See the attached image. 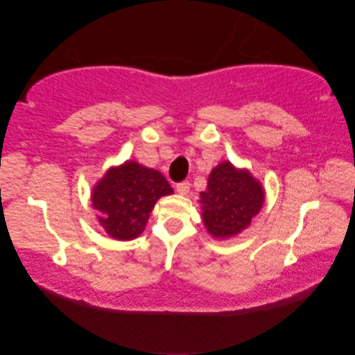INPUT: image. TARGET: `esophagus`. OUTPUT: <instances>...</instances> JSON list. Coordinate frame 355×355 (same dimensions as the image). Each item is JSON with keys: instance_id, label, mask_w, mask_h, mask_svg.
<instances>
[{"instance_id": "1", "label": "esophagus", "mask_w": 355, "mask_h": 355, "mask_svg": "<svg viewBox=\"0 0 355 355\" xmlns=\"http://www.w3.org/2000/svg\"><path fill=\"white\" fill-rule=\"evenodd\" d=\"M189 187H191V184L187 183V182H182V183H178L177 184V192L180 193V195H187V192H189Z\"/></svg>"}]
</instances>
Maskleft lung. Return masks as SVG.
I'll return each mask as SVG.
<instances>
[{
  "instance_id": "1",
  "label": "left lung",
  "mask_w": 355,
  "mask_h": 355,
  "mask_svg": "<svg viewBox=\"0 0 355 355\" xmlns=\"http://www.w3.org/2000/svg\"><path fill=\"white\" fill-rule=\"evenodd\" d=\"M266 193L247 169L223 162L209 175L206 192H201L202 223L214 238H232L250 225L261 212Z\"/></svg>"
}]
</instances>
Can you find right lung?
I'll return each mask as SVG.
<instances>
[{"label": "right lung", "instance_id": "add662e5", "mask_svg": "<svg viewBox=\"0 0 355 355\" xmlns=\"http://www.w3.org/2000/svg\"><path fill=\"white\" fill-rule=\"evenodd\" d=\"M173 193L160 172L137 162L111 168L93 187V207L111 238L130 241L141 235L155 202Z\"/></svg>", "mask_w": 355, "mask_h": 355}]
</instances>
